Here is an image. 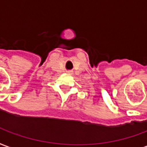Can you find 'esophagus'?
I'll use <instances>...</instances> for the list:
<instances>
[{
  "mask_svg": "<svg viewBox=\"0 0 147 147\" xmlns=\"http://www.w3.org/2000/svg\"><path fill=\"white\" fill-rule=\"evenodd\" d=\"M68 73H71V71H68Z\"/></svg>",
  "mask_w": 147,
  "mask_h": 147,
  "instance_id": "esophagus-1",
  "label": "esophagus"
}]
</instances>
